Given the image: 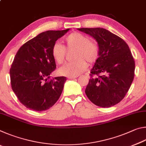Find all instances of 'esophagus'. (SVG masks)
<instances>
[{"mask_svg":"<svg viewBox=\"0 0 146 146\" xmlns=\"http://www.w3.org/2000/svg\"><path fill=\"white\" fill-rule=\"evenodd\" d=\"M76 77H77V76H68V78L69 79H73V78H76Z\"/></svg>","mask_w":146,"mask_h":146,"instance_id":"obj_1","label":"esophagus"}]
</instances>
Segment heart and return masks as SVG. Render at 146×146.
<instances>
[{"label": "heart", "mask_w": 146, "mask_h": 146, "mask_svg": "<svg viewBox=\"0 0 146 146\" xmlns=\"http://www.w3.org/2000/svg\"><path fill=\"white\" fill-rule=\"evenodd\" d=\"M68 48H75V58L76 60L67 63L59 71L62 75L75 76L80 75L88 67V61L94 64L99 58L100 48L95 40H91L90 36L80 32L75 31L65 38ZM66 48L58 42H55L51 48V55L54 60L59 64L66 61Z\"/></svg>", "instance_id": "b5f03b06"}]
</instances>
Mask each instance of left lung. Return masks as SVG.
Returning <instances> with one entry per match:
<instances>
[{"label": "left lung", "mask_w": 146, "mask_h": 146, "mask_svg": "<svg viewBox=\"0 0 146 146\" xmlns=\"http://www.w3.org/2000/svg\"><path fill=\"white\" fill-rule=\"evenodd\" d=\"M78 29L93 36L100 48L99 58L91 70L86 95L100 107L117 104L124 98L134 79L135 63L129 46L106 29Z\"/></svg>", "instance_id": "8db88e82"}]
</instances>
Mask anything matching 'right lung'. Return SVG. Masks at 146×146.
I'll use <instances>...</instances> for the list:
<instances>
[{
  "mask_svg": "<svg viewBox=\"0 0 146 146\" xmlns=\"http://www.w3.org/2000/svg\"><path fill=\"white\" fill-rule=\"evenodd\" d=\"M69 29L42 32L17 51L9 71L11 86L20 102L27 108L36 111L47 110L60 97L66 77L51 78L56 69L51 48Z\"/></svg>",
  "mask_w": 146,
  "mask_h": 146,
  "instance_id": "1",
  "label": "right lung"
}]
</instances>
